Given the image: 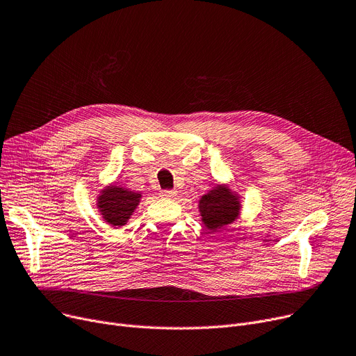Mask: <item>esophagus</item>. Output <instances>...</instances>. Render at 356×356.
<instances>
[{
	"label": "esophagus",
	"mask_w": 356,
	"mask_h": 356,
	"mask_svg": "<svg viewBox=\"0 0 356 356\" xmlns=\"http://www.w3.org/2000/svg\"><path fill=\"white\" fill-rule=\"evenodd\" d=\"M177 193L175 191H161L160 192V196L161 197H165V199H173Z\"/></svg>",
	"instance_id": "esophagus-1"
}]
</instances>
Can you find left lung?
<instances>
[{
    "mask_svg": "<svg viewBox=\"0 0 356 356\" xmlns=\"http://www.w3.org/2000/svg\"><path fill=\"white\" fill-rule=\"evenodd\" d=\"M197 209L203 227L211 232L227 228L241 215V196L228 184H215L211 191L200 196Z\"/></svg>",
    "mask_w": 356,
    "mask_h": 356,
    "instance_id": "obj_1",
    "label": "left lung"
}]
</instances>
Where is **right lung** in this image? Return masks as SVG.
Instances as JSON below:
<instances>
[{"label":"right lung","instance_id":"add662e5","mask_svg":"<svg viewBox=\"0 0 356 356\" xmlns=\"http://www.w3.org/2000/svg\"><path fill=\"white\" fill-rule=\"evenodd\" d=\"M143 195L129 191L118 183H109L97 196V209L102 219L114 229L122 228L133 216Z\"/></svg>","mask_w":356,"mask_h":356}]
</instances>
